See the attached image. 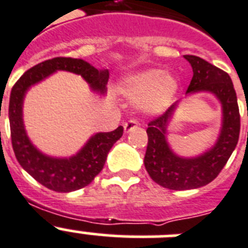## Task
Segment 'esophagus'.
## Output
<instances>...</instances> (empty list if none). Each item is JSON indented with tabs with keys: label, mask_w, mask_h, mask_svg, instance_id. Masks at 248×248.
Masks as SVG:
<instances>
[{
	"label": "esophagus",
	"mask_w": 248,
	"mask_h": 248,
	"mask_svg": "<svg viewBox=\"0 0 248 248\" xmlns=\"http://www.w3.org/2000/svg\"><path fill=\"white\" fill-rule=\"evenodd\" d=\"M137 124H139V122H137L136 120H130L127 121V122H124V132H130V131H132L135 127H137Z\"/></svg>",
	"instance_id": "1"
}]
</instances>
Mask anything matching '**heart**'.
<instances>
[{"mask_svg": "<svg viewBox=\"0 0 248 248\" xmlns=\"http://www.w3.org/2000/svg\"><path fill=\"white\" fill-rule=\"evenodd\" d=\"M178 89L175 78L160 70H143L127 77L120 85V92L134 101L143 111L157 113L171 103Z\"/></svg>", "mask_w": 248, "mask_h": 248, "instance_id": "b5f03b06", "label": "heart"}]
</instances>
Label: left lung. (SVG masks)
I'll return each instance as SVG.
<instances>
[{
	"mask_svg": "<svg viewBox=\"0 0 248 248\" xmlns=\"http://www.w3.org/2000/svg\"><path fill=\"white\" fill-rule=\"evenodd\" d=\"M193 68L186 94L195 92L213 93L222 105V128L217 142L197 157H180L166 141V128L178 102L170 106L161 116L149 122L147 127L145 168L154 182L171 190L197 189L209 184L222 171L231 157L240 137V109L236 91L230 76L195 55H184ZM248 116V112H247Z\"/></svg>",
	"mask_w": 248,
	"mask_h": 248,
	"instance_id": "1",
	"label": "left lung"
}]
</instances>
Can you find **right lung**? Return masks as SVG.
Returning a JSON list of instances; mask_svg holds the SVG:
<instances>
[{"instance_id":"obj_1","label":"right lung","mask_w":248,"mask_h":248,"mask_svg":"<svg viewBox=\"0 0 248 248\" xmlns=\"http://www.w3.org/2000/svg\"><path fill=\"white\" fill-rule=\"evenodd\" d=\"M57 70H66L79 74L95 92H106L108 82V70H98L82 59L73 58H53L32 66L18 79L12 87L8 106V117L11 128L12 147L20 165L32 178L59 193H69L84 188L92 183L105 166L111 147L124 134L120 126L111 132H99L88 140L77 155L69 159H59L44 155L29 140L22 121L24 97L31 85L41 82Z\"/></svg>"}]
</instances>
